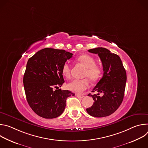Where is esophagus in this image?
<instances>
[{
  "mask_svg": "<svg viewBox=\"0 0 148 148\" xmlns=\"http://www.w3.org/2000/svg\"><path fill=\"white\" fill-rule=\"evenodd\" d=\"M76 96L79 98H82L84 97V95L83 94H76Z\"/></svg>",
  "mask_w": 148,
  "mask_h": 148,
  "instance_id": "obj_1",
  "label": "esophagus"
}]
</instances>
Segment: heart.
Instances as JSON below:
<instances>
[{
  "label": "heart",
  "instance_id": "1",
  "mask_svg": "<svg viewBox=\"0 0 148 148\" xmlns=\"http://www.w3.org/2000/svg\"><path fill=\"white\" fill-rule=\"evenodd\" d=\"M78 60L87 67L85 76L88 77L91 81H97L102 75L101 67L96 64V61L92 56L87 54L80 56ZM62 74L65 78H71V66L69 62H66L62 67ZM68 88L75 92L81 93L86 90L90 86V81L87 78L74 79L69 83Z\"/></svg>",
  "mask_w": 148,
  "mask_h": 148
}]
</instances>
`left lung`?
<instances>
[{"mask_svg":"<svg viewBox=\"0 0 148 148\" xmlns=\"http://www.w3.org/2000/svg\"><path fill=\"white\" fill-rule=\"evenodd\" d=\"M97 54L103 66V76L92 92L102 93L91 95L94 101L92 106L86 110L89 115L94 117H105L113 114L121 105L124 96L126 82V73L122 61L117 54L109 50L97 47L88 50Z\"/></svg>","mask_w":148,"mask_h":148,"instance_id":"left-lung-1","label":"left lung"}]
</instances>
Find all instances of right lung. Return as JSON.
Listing matches in <instances>:
<instances>
[{
  "instance_id": "right-lung-1",
  "label": "right lung",
  "mask_w": 148,
  "mask_h": 148,
  "mask_svg": "<svg viewBox=\"0 0 148 148\" xmlns=\"http://www.w3.org/2000/svg\"><path fill=\"white\" fill-rule=\"evenodd\" d=\"M73 55L64 50L45 48L29 59L23 77L25 91L29 105L38 116L47 119L59 116L67 98L75 95L59 89L64 82L62 67Z\"/></svg>"
}]
</instances>
